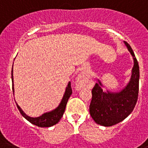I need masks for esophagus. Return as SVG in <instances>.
Segmentation results:
<instances>
[{
	"label": "esophagus",
	"instance_id": "esophagus-1",
	"mask_svg": "<svg viewBox=\"0 0 148 148\" xmlns=\"http://www.w3.org/2000/svg\"><path fill=\"white\" fill-rule=\"evenodd\" d=\"M86 77L85 74H80L77 78V84H76V88L77 90H79L83 88L86 82Z\"/></svg>",
	"mask_w": 148,
	"mask_h": 148
}]
</instances>
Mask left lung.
Masks as SVG:
<instances>
[{
  "label": "left lung",
  "instance_id": "1",
  "mask_svg": "<svg viewBox=\"0 0 148 148\" xmlns=\"http://www.w3.org/2000/svg\"><path fill=\"white\" fill-rule=\"evenodd\" d=\"M132 55L134 66L129 82L122 90L117 92L103 91L101 82L98 79L92 90V100L90 104V114L93 121L103 126H112L123 121L134 109L138 99L139 67L132 47L123 41Z\"/></svg>",
  "mask_w": 148,
  "mask_h": 148
}]
</instances>
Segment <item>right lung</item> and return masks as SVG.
<instances>
[{"mask_svg": "<svg viewBox=\"0 0 148 148\" xmlns=\"http://www.w3.org/2000/svg\"><path fill=\"white\" fill-rule=\"evenodd\" d=\"M14 64V63H13ZM12 90H13V94L14 95V78H13V66H12ZM71 93H72V90H71V82H69L67 86H66V90H65V93L63 95L62 100L60 103H59L58 107H57L54 110H51L49 112H47L41 114L39 117H36V118H33V117H30L27 114L23 112V110L20 108V107L17 104L16 102V107H17L18 110L20 112L22 115L25 118L27 121L31 123L34 125H37L38 127H50L52 125H55L56 123L59 122L61 118L63 117V114L65 112V109H66V104L69 99L71 96Z\"/></svg>", "mask_w": 148, "mask_h": 148, "instance_id": "right-lung-1", "label": "right lung"}]
</instances>
